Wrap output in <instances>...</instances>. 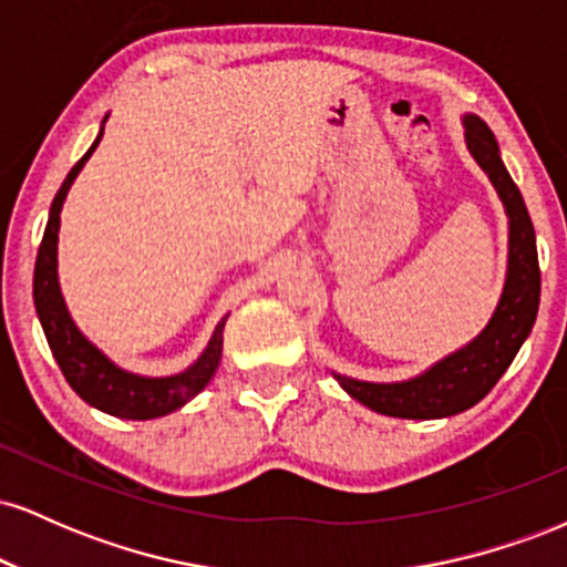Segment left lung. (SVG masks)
Wrapping results in <instances>:
<instances>
[{
    "mask_svg": "<svg viewBox=\"0 0 567 567\" xmlns=\"http://www.w3.org/2000/svg\"><path fill=\"white\" fill-rule=\"evenodd\" d=\"M461 125H464L466 148L496 188L506 224H509L504 288H501L491 320L472 341L405 381H360L330 370L343 392L381 415L429 421L447 419V415L474 408L512 365L538 315L542 271H538L536 231H533L528 207L504 167L498 141L491 127L477 114H464Z\"/></svg>",
    "mask_w": 567,
    "mask_h": 567,
    "instance_id": "8db88e82",
    "label": "left lung"
}]
</instances>
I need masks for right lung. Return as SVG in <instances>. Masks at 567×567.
<instances>
[{"label": "right lung", "mask_w": 567, "mask_h": 567, "mask_svg": "<svg viewBox=\"0 0 567 567\" xmlns=\"http://www.w3.org/2000/svg\"><path fill=\"white\" fill-rule=\"evenodd\" d=\"M106 120L109 114L103 116L93 146H90L87 154L71 167L63 186L58 188L53 205H50L48 229H44L34 266V306L44 336H48L50 351H53L58 368L66 375L69 386L74 389L87 405L103 410V413L127 421H148L184 408L188 400H194V396L210 383L220 365L224 328L229 315L216 324L210 341L202 349L197 360L181 370V373L173 375H141L116 365L112 357L103 349H97L95 343L82 333L80 324L74 322V317H71L66 306V298H63L61 292V279H58V231H61V210L71 184H74L76 175H80L84 167V162L90 159V154H93L97 143H101Z\"/></svg>", "instance_id": "right-lung-1"}]
</instances>
